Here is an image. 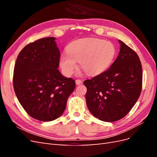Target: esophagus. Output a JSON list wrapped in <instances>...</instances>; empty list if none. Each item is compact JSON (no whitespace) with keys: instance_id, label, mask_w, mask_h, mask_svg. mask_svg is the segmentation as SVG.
I'll use <instances>...</instances> for the list:
<instances>
[{"instance_id":"esophagus-1","label":"esophagus","mask_w":157,"mask_h":157,"mask_svg":"<svg viewBox=\"0 0 157 157\" xmlns=\"http://www.w3.org/2000/svg\"><path fill=\"white\" fill-rule=\"evenodd\" d=\"M75 82H76V84H77V85H80V84H82V81H81V80H78V79L76 80H75Z\"/></svg>"}]
</instances>
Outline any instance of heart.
<instances>
[{
    "label": "heart",
    "instance_id": "b5f03b06",
    "mask_svg": "<svg viewBox=\"0 0 157 157\" xmlns=\"http://www.w3.org/2000/svg\"><path fill=\"white\" fill-rule=\"evenodd\" d=\"M67 53L61 54L59 66L65 76H71L80 67L89 75L101 74L110 67L117 56L113 43L103 39H82L75 40L67 47Z\"/></svg>",
    "mask_w": 157,
    "mask_h": 157
}]
</instances>
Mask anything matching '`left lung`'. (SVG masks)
Wrapping results in <instances>:
<instances>
[{
	"mask_svg": "<svg viewBox=\"0 0 157 157\" xmlns=\"http://www.w3.org/2000/svg\"><path fill=\"white\" fill-rule=\"evenodd\" d=\"M117 58L109 69L86 80V105L104 122L124 117L138 99L142 88V67L136 52L122 41Z\"/></svg>",
	"mask_w": 157,
	"mask_h": 157,
	"instance_id": "8db88e82",
	"label": "left lung"
}]
</instances>
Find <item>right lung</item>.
<instances>
[{
  "label": "right lung",
  "mask_w": 157,
  "mask_h": 157,
  "mask_svg": "<svg viewBox=\"0 0 157 157\" xmlns=\"http://www.w3.org/2000/svg\"><path fill=\"white\" fill-rule=\"evenodd\" d=\"M54 37L27 44L19 54L13 76L18 101L28 115L40 121H52L64 112L75 82L58 69L60 52Z\"/></svg>",
  "instance_id": "obj_1"
}]
</instances>
